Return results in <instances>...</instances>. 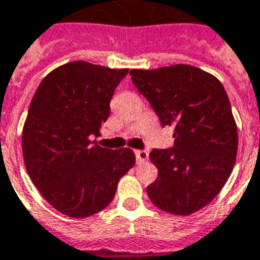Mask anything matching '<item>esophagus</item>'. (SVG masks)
Segmentation results:
<instances>
[{
  "label": "esophagus",
  "instance_id": "esophagus-1",
  "mask_svg": "<svg viewBox=\"0 0 260 260\" xmlns=\"http://www.w3.org/2000/svg\"><path fill=\"white\" fill-rule=\"evenodd\" d=\"M134 154H136V160L137 163H143L149 158V153L146 150H134Z\"/></svg>",
  "mask_w": 260,
  "mask_h": 260
}]
</instances>
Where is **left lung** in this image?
Wrapping results in <instances>:
<instances>
[{"label": "left lung", "instance_id": "left-lung-1", "mask_svg": "<svg viewBox=\"0 0 260 260\" xmlns=\"http://www.w3.org/2000/svg\"><path fill=\"white\" fill-rule=\"evenodd\" d=\"M130 76L161 126L175 128L173 147L150 153L158 176L147 194L167 213L191 215L215 199L236 161L238 127L229 97L217 78L187 64L132 70Z\"/></svg>", "mask_w": 260, "mask_h": 260}]
</instances>
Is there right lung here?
Segmentation results:
<instances>
[{"label":"right lung","instance_id":"obj_1","mask_svg":"<svg viewBox=\"0 0 260 260\" xmlns=\"http://www.w3.org/2000/svg\"><path fill=\"white\" fill-rule=\"evenodd\" d=\"M128 70L73 61L38 85L22 130L28 176L54 209L88 217L113 200L120 177L134 166L130 149L100 147L93 136L110 116V102Z\"/></svg>","mask_w":260,"mask_h":260}]
</instances>
